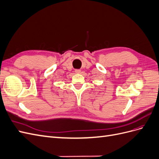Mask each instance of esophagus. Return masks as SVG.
<instances>
[{"mask_svg":"<svg viewBox=\"0 0 159 159\" xmlns=\"http://www.w3.org/2000/svg\"><path fill=\"white\" fill-rule=\"evenodd\" d=\"M75 72L76 74H80L81 70H75Z\"/></svg>","mask_w":159,"mask_h":159,"instance_id":"34e87169","label":"esophagus"}]
</instances>
